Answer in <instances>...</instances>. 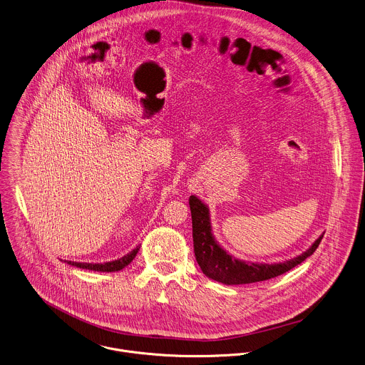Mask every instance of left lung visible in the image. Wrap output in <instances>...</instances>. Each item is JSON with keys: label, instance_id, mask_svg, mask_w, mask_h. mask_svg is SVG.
Instances as JSON below:
<instances>
[{"label": "left lung", "instance_id": "8db88e82", "mask_svg": "<svg viewBox=\"0 0 365 365\" xmlns=\"http://www.w3.org/2000/svg\"><path fill=\"white\" fill-rule=\"evenodd\" d=\"M193 227V247L196 261L206 277L225 285H245L279 277L302 264L319 247L323 234L300 255L284 262H250L238 259L227 252L215 237L210 221V210L197 196L189 199Z\"/></svg>", "mask_w": 365, "mask_h": 365}]
</instances>
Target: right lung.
I'll use <instances>...</instances> for the list:
<instances>
[{
  "label": "right lung",
  "mask_w": 365,
  "mask_h": 365,
  "mask_svg": "<svg viewBox=\"0 0 365 365\" xmlns=\"http://www.w3.org/2000/svg\"><path fill=\"white\" fill-rule=\"evenodd\" d=\"M140 247L134 248L131 252L125 254L124 257L115 259V261H110V262H103V264H91V262H76V261H65L69 265H73L81 269H88V271H97V272H118L123 268H125L128 264L133 262V259L135 258V255L138 254Z\"/></svg>",
  "instance_id": "right-lung-1"
}]
</instances>
